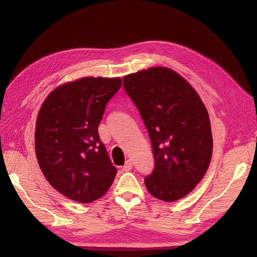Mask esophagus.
I'll list each match as a JSON object with an SVG mask.
<instances>
[{"mask_svg":"<svg viewBox=\"0 0 257 257\" xmlns=\"http://www.w3.org/2000/svg\"><path fill=\"white\" fill-rule=\"evenodd\" d=\"M132 168H133V163H132L131 160H127V161L125 162V164L123 165L122 170H123V172H130V170H131Z\"/></svg>","mask_w":257,"mask_h":257,"instance_id":"1","label":"esophagus"}]
</instances>
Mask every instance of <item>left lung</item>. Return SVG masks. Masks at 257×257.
Here are the masks:
<instances>
[{
  "label": "left lung",
  "instance_id": "8db88e82",
  "mask_svg": "<svg viewBox=\"0 0 257 257\" xmlns=\"http://www.w3.org/2000/svg\"><path fill=\"white\" fill-rule=\"evenodd\" d=\"M123 85L149 133L153 173L147 190L172 203L201 181L212 157V133L205 104L181 75L153 66L123 77Z\"/></svg>",
  "mask_w": 257,
  "mask_h": 257
}]
</instances>
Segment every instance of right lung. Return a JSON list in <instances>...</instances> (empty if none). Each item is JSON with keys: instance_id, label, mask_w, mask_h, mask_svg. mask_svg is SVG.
<instances>
[{"instance_id": "right-lung-1", "label": "right lung", "mask_w": 257, "mask_h": 257, "mask_svg": "<svg viewBox=\"0 0 257 257\" xmlns=\"http://www.w3.org/2000/svg\"><path fill=\"white\" fill-rule=\"evenodd\" d=\"M119 77H82L49 93L36 119L35 153L47 181L65 197L88 204L103 197L116 169L98 136Z\"/></svg>"}]
</instances>
